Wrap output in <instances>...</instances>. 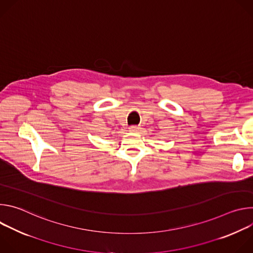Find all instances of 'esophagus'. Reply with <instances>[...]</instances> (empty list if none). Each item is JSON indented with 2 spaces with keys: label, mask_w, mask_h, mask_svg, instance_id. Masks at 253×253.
I'll return each mask as SVG.
<instances>
[{
  "label": "esophagus",
  "mask_w": 253,
  "mask_h": 253,
  "mask_svg": "<svg viewBox=\"0 0 253 253\" xmlns=\"http://www.w3.org/2000/svg\"><path fill=\"white\" fill-rule=\"evenodd\" d=\"M140 130H141V128L138 127V126H131V127H129V132H131V133H139Z\"/></svg>",
  "instance_id": "1"
}]
</instances>
